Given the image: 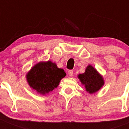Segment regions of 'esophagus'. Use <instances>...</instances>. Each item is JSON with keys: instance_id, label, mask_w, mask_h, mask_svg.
Returning a JSON list of instances; mask_svg holds the SVG:
<instances>
[{"instance_id": "1", "label": "esophagus", "mask_w": 129, "mask_h": 129, "mask_svg": "<svg viewBox=\"0 0 129 129\" xmlns=\"http://www.w3.org/2000/svg\"><path fill=\"white\" fill-rule=\"evenodd\" d=\"M68 75H69L70 77L74 76V72H73V70L68 71Z\"/></svg>"}]
</instances>
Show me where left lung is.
Listing matches in <instances>:
<instances>
[{"instance_id":"obj_1","label":"left lung","mask_w":129,"mask_h":129,"mask_svg":"<svg viewBox=\"0 0 129 129\" xmlns=\"http://www.w3.org/2000/svg\"><path fill=\"white\" fill-rule=\"evenodd\" d=\"M78 78L82 84L84 85L86 91L90 94L96 93L104 84L102 76L91 65L86 67L85 72L79 74Z\"/></svg>"}]
</instances>
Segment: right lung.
I'll use <instances>...</instances> for the list:
<instances>
[{"label": "right lung", "mask_w": 129, "mask_h": 129, "mask_svg": "<svg viewBox=\"0 0 129 129\" xmlns=\"http://www.w3.org/2000/svg\"><path fill=\"white\" fill-rule=\"evenodd\" d=\"M65 76L64 70L48 61L35 64L27 74L26 78L30 88L40 94H45L56 88Z\"/></svg>", "instance_id": "1"}]
</instances>
